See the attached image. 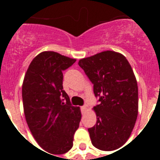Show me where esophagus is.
I'll use <instances>...</instances> for the list:
<instances>
[{"label":"esophagus","instance_id":"1","mask_svg":"<svg viewBox=\"0 0 160 160\" xmlns=\"http://www.w3.org/2000/svg\"><path fill=\"white\" fill-rule=\"evenodd\" d=\"M86 110H87V106L86 105H84V106L81 107V111H82L83 114H85Z\"/></svg>","mask_w":160,"mask_h":160}]
</instances>
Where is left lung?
<instances>
[{
  "mask_svg": "<svg viewBox=\"0 0 160 160\" xmlns=\"http://www.w3.org/2000/svg\"><path fill=\"white\" fill-rule=\"evenodd\" d=\"M78 65L100 96V105L93 108L97 121L88 129L91 143L104 151L119 149L129 139L138 116V85L131 65L114 51L80 59Z\"/></svg>",
  "mask_w": 160,
  "mask_h": 160,
  "instance_id": "left-lung-1",
  "label": "left lung"
}]
</instances>
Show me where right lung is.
<instances>
[{
    "instance_id": "1",
    "label": "right lung",
    "mask_w": 160,
    "mask_h": 160,
    "mask_svg": "<svg viewBox=\"0 0 160 160\" xmlns=\"http://www.w3.org/2000/svg\"><path fill=\"white\" fill-rule=\"evenodd\" d=\"M75 59L54 51H43L34 58L22 84V100L28 127L40 146L52 154H63L73 146L79 128L80 107L70 105L63 90V70Z\"/></svg>"
}]
</instances>
